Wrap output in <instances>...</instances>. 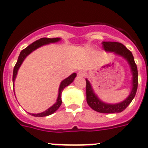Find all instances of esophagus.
<instances>
[{
    "label": "esophagus",
    "mask_w": 148,
    "mask_h": 148,
    "mask_svg": "<svg viewBox=\"0 0 148 148\" xmlns=\"http://www.w3.org/2000/svg\"><path fill=\"white\" fill-rule=\"evenodd\" d=\"M78 76L83 77V76H85V72H84V71H79V72H78Z\"/></svg>",
    "instance_id": "obj_1"
}]
</instances>
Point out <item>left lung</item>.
Here are the masks:
<instances>
[{
  "label": "left lung",
  "instance_id": "left-lung-1",
  "mask_svg": "<svg viewBox=\"0 0 148 148\" xmlns=\"http://www.w3.org/2000/svg\"><path fill=\"white\" fill-rule=\"evenodd\" d=\"M103 49L106 52H114L116 55L119 56L123 59L127 60L128 63L131 69V72L132 75V89L131 92L124 100L122 102L117 103H108L102 101L97 96L91 83L88 79H86V96H87V103L91 108L94 111H96L100 113H119L123 112L129 105L132 101L134 97L136 96L137 87H138V70L136 66L134 57L132 52H130L123 44L119 42H103Z\"/></svg>",
  "mask_w": 148,
  "mask_h": 148
}]
</instances>
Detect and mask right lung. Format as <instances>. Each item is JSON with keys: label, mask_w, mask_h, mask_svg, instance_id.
Listing matches in <instances>:
<instances>
[{"label": "right lung", "mask_w": 148, "mask_h": 148, "mask_svg": "<svg viewBox=\"0 0 148 148\" xmlns=\"http://www.w3.org/2000/svg\"><path fill=\"white\" fill-rule=\"evenodd\" d=\"M60 40V38H41L36 40L35 42H33L31 45H29L27 48H25V49H23L21 53H20V56H19L18 60H17V62L16 64L15 67L13 69V74H12V83H13V86H14V82H15V79L16 77V75H17V72H18L20 67L22 64L23 61L25 60L26 57L28 56L34 50L37 49L40 47L41 46L46 45H49V44H51V43H56L58 42ZM76 73H72V75L66 78L64 80L61 81L59 87V92H58V96H57V99H56V102L53 104L52 106H51L49 108L43 112L37 113V114H31L32 116H36V117H44V116H48L52 115V113H54L56 111V110L59 108L60 105H61V103H62V100H61V94H62V92L64 89L67 86H69L71 83L73 82L74 79L76 78Z\"/></svg>", "instance_id": "obj_1"}]
</instances>
